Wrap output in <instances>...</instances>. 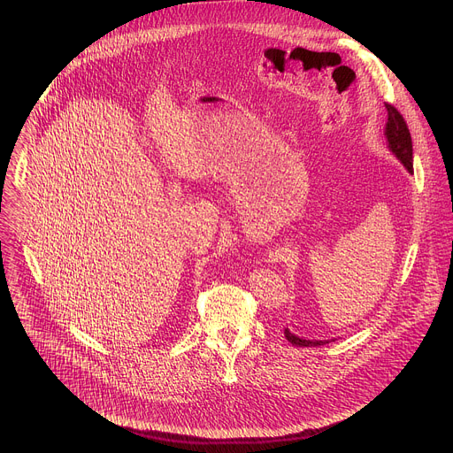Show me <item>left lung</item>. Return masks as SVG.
I'll return each instance as SVG.
<instances>
[{
    "label": "left lung",
    "mask_w": 453,
    "mask_h": 453,
    "mask_svg": "<svg viewBox=\"0 0 453 453\" xmlns=\"http://www.w3.org/2000/svg\"><path fill=\"white\" fill-rule=\"evenodd\" d=\"M387 109V123H385V138H387V149H389L400 161L402 165L409 170V173L414 172L412 166V140H411V133L409 127L403 119V116L398 112L396 107L385 104ZM285 337L290 344L299 346V348H310V346H322L328 344L330 341H308V339H301L294 334H290L288 328H285ZM334 341V339H332Z\"/></svg>",
    "instance_id": "obj_1"
}]
</instances>
